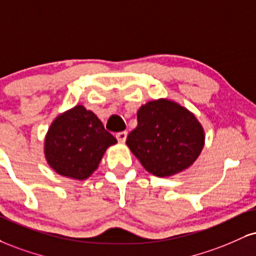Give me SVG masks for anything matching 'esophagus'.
Instances as JSON below:
<instances>
[{
	"label": "esophagus",
	"instance_id": "esophagus-1",
	"mask_svg": "<svg viewBox=\"0 0 256 256\" xmlns=\"http://www.w3.org/2000/svg\"><path fill=\"white\" fill-rule=\"evenodd\" d=\"M116 140H118L120 143H124L126 140V137H128V132L126 131H122V132H118V134H116Z\"/></svg>",
	"mask_w": 256,
	"mask_h": 256
}]
</instances>
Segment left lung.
<instances>
[{
  "mask_svg": "<svg viewBox=\"0 0 256 256\" xmlns=\"http://www.w3.org/2000/svg\"><path fill=\"white\" fill-rule=\"evenodd\" d=\"M137 120L126 144L146 170L156 176H172L187 169L204 148L202 126L174 101L160 98L143 104Z\"/></svg>",
  "mask_w": 256,
  "mask_h": 256,
  "instance_id": "1",
  "label": "left lung"
}]
</instances>
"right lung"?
Masks as SVG:
<instances>
[{
    "label": "right lung",
    "instance_id": "obj_1",
    "mask_svg": "<svg viewBox=\"0 0 256 256\" xmlns=\"http://www.w3.org/2000/svg\"><path fill=\"white\" fill-rule=\"evenodd\" d=\"M116 143L100 119L78 104L54 120L46 134L44 152L56 173L86 180L98 168L107 148Z\"/></svg>",
    "mask_w": 256,
    "mask_h": 256
}]
</instances>
